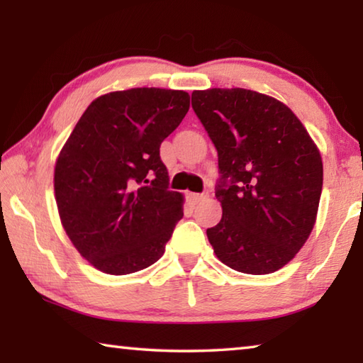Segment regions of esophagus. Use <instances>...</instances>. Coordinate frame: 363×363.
<instances>
[{
	"label": "esophagus",
	"mask_w": 363,
	"mask_h": 363,
	"mask_svg": "<svg viewBox=\"0 0 363 363\" xmlns=\"http://www.w3.org/2000/svg\"><path fill=\"white\" fill-rule=\"evenodd\" d=\"M206 194H190V199H192V201H195V203H199V201H203L206 199Z\"/></svg>",
	"instance_id": "1"
}]
</instances>
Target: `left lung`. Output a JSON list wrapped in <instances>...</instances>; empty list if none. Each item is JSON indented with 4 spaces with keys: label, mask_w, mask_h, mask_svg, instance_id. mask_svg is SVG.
<instances>
[{
    "label": "left lung",
    "mask_w": 363,
    "mask_h": 363,
    "mask_svg": "<svg viewBox=\"0 0 363 363\" xmlns=\"http://www.w3.org/2000/svg\"><path fill=\"white\" fill-rule=\"evenodd\" d=\"M192 107L218 150L223 218L206 230L214 255L238 272L272 274L314 229L320 150L291 108L272 96L213 88L194 91Z\"/></svg>",
    "instance_id": "obj_1"
}]
</instances>
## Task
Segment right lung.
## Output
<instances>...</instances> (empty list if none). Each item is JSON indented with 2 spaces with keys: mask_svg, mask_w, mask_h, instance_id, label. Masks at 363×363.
I'll use <instances>...</instances> for the list:
<instances>
[{
  "mask_svg": "<svg viewBox=\"0 0 363 363\" xmlns=\"http://www.w3.org/2000/svg\"><path fill=\"white\" fill-rule=\"evenodd\" d=\"M186 91L131 88L89 104L54 168L60 223L91 266L138 272L164 253L184 213L160 144L189 112Z\"/></svg>",
  "mask_w": 363,
  "mask_h": 363,
  "instance_id": "1",
  "label": "right lung"
}]
</instances>
